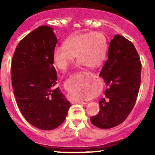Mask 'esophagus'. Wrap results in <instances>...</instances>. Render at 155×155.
<instances>
[{
    "instance_id": "1",
    "label": "esophagus",
    "mask_w": 155,
    "mask_h": 155,
    "mask_svg": "<svg viewBox=\"0 0 155 155\" xmlns=\"http://www.w3.org/2000/svg\"><path fill=\"white\" fill-rule=\"evenodd\" d=\"M75 79H76V75H73V76H71V77H70V79H72V80H74ZM74 103L75 104H85L84 101H80V100H77V99L75 100Z\"/></svg>"
}]
</instances>
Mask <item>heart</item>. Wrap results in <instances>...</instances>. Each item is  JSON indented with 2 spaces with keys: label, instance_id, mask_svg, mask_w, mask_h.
<instances>
[{
  "label": "heart",
  "instance_id": "b5f03b06",
  "mask_svg": "<svg viewBox=\"0 0 155 155\" xmlns=\"http://www.w3.org/2000/svg\"><path fill=\"white\" fill-rule=\"evenodd\" d=\"M107 51V38L102 33L95 31L76 34L67 39L64 46L54 48L53 62L59 70H65L76 55L81 64L87 68H95L104 58Z\"/></svg>",
  "mask_w": 155,
  "mask_h": 155
}]
</instances>
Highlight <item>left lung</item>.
I'll use <instances>...</instances> for the list:
<instances>
[{"label": "left lung", "instance_id": "8db88e82", "mask_svg": "<svg viewBox=\"0 0 155 155\" xmlns=\"http://www.w3.org/2000/svg\"><path fill=\"white\" fill-rule=\"evenodd\" d=\"M142 64L135 46L116 34L109 43L108 59L100 76L106 82L104 97L99 101L100 112L91 122L101 129L121 124L132 111L138 96Z\"/></svg>", "mask_w": 155, "mask_h": 155}]
</instances>
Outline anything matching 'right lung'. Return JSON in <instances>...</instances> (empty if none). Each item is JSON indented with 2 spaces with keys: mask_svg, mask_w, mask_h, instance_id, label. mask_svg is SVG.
Here are the masks:
<instances>
[{
  "mask_svg": "<svg viewBox=\"0 0 155 155\" xmlns=\"http://www.w3.org/2000/svg\"><path fill=\"white\" fill-rule=\"evenodd\" d=\"M57 38L49 26L31 31L18 43L11 65L17 106L26 121L44 130L55 129L66 118L70 103L57 84L53 51Z\"/></svg>",
  "mask_w": 155,
  "mask_h": 155,
  "instance_id": "1",
  "label": "right lung"
}]
</instances>
